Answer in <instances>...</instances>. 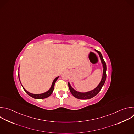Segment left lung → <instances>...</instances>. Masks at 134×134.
Here are the masks:
<instances>
[{"mask_svg": "<svg viewBox=\"0 0 134 134\" xmlns=\"http://www.w3.org/2000/svg\"><path fill=\"white\" fill-rule=\"evenodd\" d=\"M95 50V51H97L98 53V54L100 56V59H101V63L102 64V66L103 68L102 79L101 80L100 83H99V84L98 85V86L96 88H95L93 90H91V91L87 92H78L77 91H76L71 87L69 82H68V87H69V90H70L71 93L72 94V95L75 98H77V99H82V100H86V99H90L93 98L95 96V95H97L99 93V92L101 90L102 86H103V85L105 82L106 77H107L106 64H105L104 60H103L102 55L101 53V52L98 50Z\"/></svg>", "mask_w": 134, "mask_h": 134, "instance_id": "obj_1", "label": "left lung"}]
</instances>
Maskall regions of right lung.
<instances>
[{"mask_svg": "<svg viewBox=\"0 0 134 134\" xmlns=\"http://www.w3.org/2000/svg\"><path fill=\"white\" fill-rule=\"evenodd\" d=\"M19 68H20V66H19ZM18 70H19V68H18ZM59 78V76L58 77H56L53 81L52 83V85H51V86L50 87V88L47 92L43 93H41V94H33V93H30L29 92L27 91H26L24 88V87L23 86V85H22L21 83V81H20V75H19V73H18V79H19V80H20V82L24 89V90L25 91V92L29 95H30V97H31L32 98H34V99H45V98H47L48 97H49L50 95L53 92V91L54 90V84H55V83L56 82V81L57 80V79H58Z\"/></svg>", "mask_w": 134, "mask_h": 134, "instance_id": "1", "label": "right lung"}]
</instances>
